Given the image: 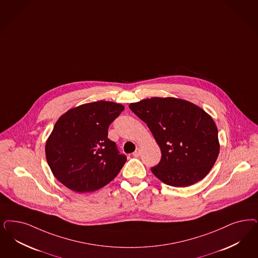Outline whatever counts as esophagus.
<instances>
[{
	"mask_svg": "<svg viewBox=\"0 0 258 258\" xmlns=\"http://www.w3.org/2000/svg\"><path fill=\"white\" fill-rule=\"evenodd\" d=\"M133 155H134V157H139V156H140V150L137 149V150L133 153Z\"/></svg>",
	"mask_w": 258,
	"mask_h": 258,
	"instance_id": "esophagus-1",
	"label": "esophagus"
}]
</instances>
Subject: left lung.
<instances>
[{"mask_svg":"<svg viewBox=\"0 0 258 258\" xmlns=\"http://www.w3.org/2000/svg\"><path fill=\"white\" fill-rule=\"evenodd\" d=\"M130 108L145 122L162 157L151 168L163 183L188 187L206 177L218 157V131L212 116L195 104L174 97H152Z\"/></svg>","mask_w":258,"mask_h":258,"instance_id":"obj_1","label":"left lung"}]
</instances>
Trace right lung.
Listing matches in <instances>:
<instances>
[{
  "label": "right lung",
  "instance_id": "1",
  "mask_svg": "<svg viewBox=\"0 0 258 258\" xmlns=\"http://www.w3.org/2000/svg\"><path fill=\"white\" fill-rule=\"evenodd\" d=\"M124 109L121 104L97 101L71 108L57 120L45 143V157L62 185L90 192L117 176L126 157L107 138V130Z\"/></svg>",
  "mask_w": 258,
  "mask_h": 258
}]
</instances>
